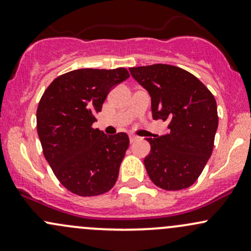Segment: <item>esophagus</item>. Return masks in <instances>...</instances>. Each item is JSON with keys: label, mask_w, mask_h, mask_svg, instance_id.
I'll use <instances>...</instances> for the list:
<instances>
[{"label": "esophagus", "mask_w": 251, "mask_h": 251, "mask_svg": "<svg viewBox=\"0 0 251 251\" xmlns=\"http://www.w3.org/2000/svg\"><path fill=\"white\" fill-rule=\"evenodd\" d=\"M128 137H130L131 143H135L136 141H138V137H137V136H135V135H130Z\"/></svg>", "instance_id": "34e87169"}]
</instances>
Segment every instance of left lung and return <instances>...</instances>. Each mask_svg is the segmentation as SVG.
<instances>
[{"label": "left lung", "instance_id": "obj_1", "mask_svg": "<svg viewBox=\"0 0 251 251\" xmlns=\"http://www.w3.org/2000/svg\"><path fill=\"white\" fill-rule=\"evenodd\" d=\"M130 73L148 91L154 120L169 121L170 132L147 138L151 153L144 166L149 178L166 191L188 188L214 148L219 125L214 96L199 78L174 65L130 68Z\"/></svg>", "mask_w": 251, "mask_h": 251}]
</instances>
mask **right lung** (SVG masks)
Instances as JSON below:
<instances>
[{"mask_svg":"<svg viewBox=\"0 0 251 251\" xmlns=\"http://www.w3.org/2000/svg\"><path fill=\"white\" fill-rule=\"evenodd\" d=\"M128 76L125 68L73 70L54 78L40 100L36 121L44 155L72 193L100 196L118 179L128 136H107L92 124L111 88Z\"/></svg>","mask_w":251,"mask_h":251,"instance_id":"obj_1","label":"right lung"}]
</instances>
